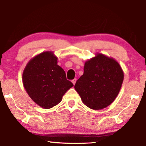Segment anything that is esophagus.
Segmentation results:
<instances>
[{
    "label": "esophagus",
    "instance_id": "1",
    "mask_svg": "<svg viewBox=\"0 0 146 146\" xmlns=\"http://www.w3.org/2000/svg\"><path fill=\"white\" fill-rule=\"evenodd\" d=\"M76 78L73 79V80H72V81H71V82H72V83L73 84V85H75V83H76Z\"/></svg>",
    "mask_w": 146,
    "mask_h": 146
}]
</instances>
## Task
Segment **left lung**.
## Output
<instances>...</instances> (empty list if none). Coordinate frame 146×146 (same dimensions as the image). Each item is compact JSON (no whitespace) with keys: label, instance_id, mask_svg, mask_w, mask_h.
<instances>
[{"label":"left lung","instance_id":"obj_1","mask_svg":"<svg viewBox=\"0 0 146 146\" xmlns=\"http://www.w3.org/2000/svg\"><path fill=\"white\" fill-rule=\"evenodd\" d=\"M123 72L117 60L102 53L85 62L84 74L75 85L82 102L92 110L110 106L119 93Z\"/></svg>","mask_w":146,"mask_h":146}]
</instances>
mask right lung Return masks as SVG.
I'll return each mask as SVG.
<instances>
[{
    "label": "right lung",
    "instance_id": "right-lung-1",
    "mask_svg": "<svg viewBox=\"0 0 146 146\" xmlns=\"http://www.w3.org/2000/svg\"><path fill=\"white\" fill-rule=\"evenodd\" d=\"M57 60L53 51H44L28 62L23 73L27 93L44 109L57 105L66 91L73 86L66 78L65 71L57 64Z\"/></svg>",
    "mask_w": 146,
    "mask_h": 146
}]
</instances>
